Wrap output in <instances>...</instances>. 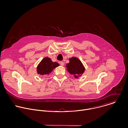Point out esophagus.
<instances>
[{
  "label": "esophagus",
  "mask_w": 128,
  "mask_h": 128,
  "mask_svg": "<svg viewBox=\"0 0 128 128\" xmlns=\"http://www.w3.org/2000/svg\"><path fill=\"white\" fill-rule=\"evenodd\" d=\"M60 65H61V66H64V63L63 62H60Z\"/></svg>",
  "instance_id": "obj_1"
}]
</instances>
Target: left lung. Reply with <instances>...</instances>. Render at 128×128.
<instances>
[{
    "label": "left lung",
    "mask_w": 128,
    "mask_h": 128,
    "mask_svg": "<svg viewBox=\"0 0 128 128\" xmlns=\"http://www.w3.org/2000/svg\"><path fill=\"white\" fill-rule=\"evenodd\" d=\"M69 62L66 64V70L69 73L73 75L74 78H78L81 76L85 71V67L82 61L75 57L69 59Z\"/></svg>",
    "instance_id": "left-lung-1"
}]
</instances>
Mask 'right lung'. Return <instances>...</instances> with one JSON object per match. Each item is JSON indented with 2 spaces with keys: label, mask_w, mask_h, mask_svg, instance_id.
<instances>
[{
  "label": "right lung",
  "mask_w": 128,
  "mask_h": 128,
  "mask_svg": "<svg viewBox=\"0 0 128 128\" xmlns=\"http://www.w3.org/2000/svg\"><path fill=\"white\" fill-rule=\"evenodd\" d=\"M60 65L56 62H52L50 58L44 57L36 67V72L41 76L48 75L52 71Z\"/></svg>",
  "instance_id": "obj_1"
}]
</instances>
